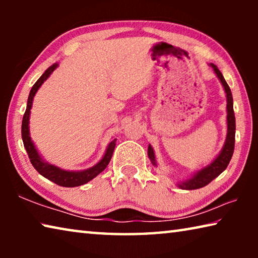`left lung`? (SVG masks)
<instances>
[{
	"label": "left lung",
	"mask_w": 258,
	"mask_h": 258,
	"mask_svg": "<svg viewBox=\"0 0 258 258\" xmlns=\"http://www.w3.org/2000/svg\"><path fill=\"white\" fill-rule=\"evenodd\" d=\"M211 67L214 69V72H215L216 76L222 83V85H223L226 93V112H228V115H226V123H228V134H226L225 143L223 148H222L221 152L211 164L207 165L206 167L202 168L197 173H195L189 180L177 183V186L181 187L183 190H196L199 189V187L207 185L208 183H211L214 178H216L226 167H228V165L233 155L235 137V117L233 111L232 93H231L228 83L225 82L223 75H222V73L218 71V68L214 63H211ZM148 157L150 158L152 165L157 166L155 152L150 145L148 147Z\"/></svg>",
	"instance_id": "obj_1"
}]
</instances>
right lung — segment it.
Instances as JSON below:
<instances>
[{
    "label": "right lung",
    "mask_w": 258,
    "mask_h": 258,
    "mask_svg": "<svg viewBox=\"0 0 258 258\" xmlns=\"http://www.w3.org/2000/svg\"><path fill=\"white\" fill-rule=\"evenodd\" d=\"M58 67V63H53L52 66L46 69L44 74L38 78L37 82L33 85L32 90H30L29 95H28V101H27V108H26V111L23 117V125H21V138H23L24 147L26 151H27L28 157L30 159V163L34 166V168L41 174V175L44 176L47 180L52 181L55 184L60 186H66V187H74V186H80L85 184L91 180H93L95 176H98L100 173L104 171V168L107 167L109 161H110L113 149L116 147V139H113L112 141L109 143L106 152L102 157V159L99 161L97 165H94L93 167L84 169V171H64V169H61L56 167L54 165H51L46 163L42 159V157L38 154V151L35 145L32 141V138L29 135V115H30V109H32L33 104V99L36 94L37 90L40 89L41 85L44 83L52 73L54 72V69Z\"/></svg>",
    "instance_id": "obj_1"
}]
</instances>
